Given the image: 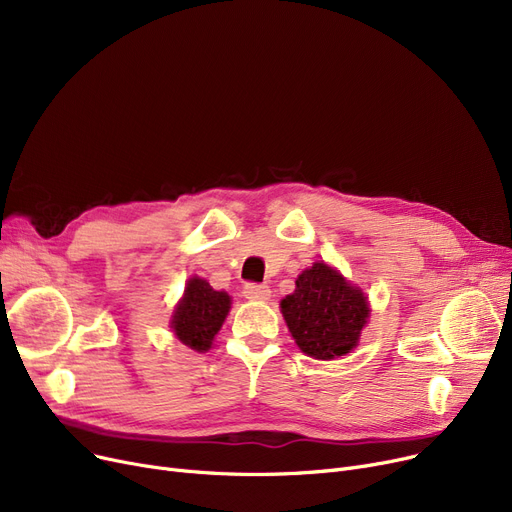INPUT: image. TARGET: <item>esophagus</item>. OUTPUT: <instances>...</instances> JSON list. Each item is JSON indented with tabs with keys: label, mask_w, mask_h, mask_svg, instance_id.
Wrapping results in <instances>:
<instances>
[{
	"label": "esophagus",
	"mask_w": 512,
	"mask_h": 512,
	"mask_svg": "<svg viewBox=\"0 0 512 512\" xmlns=\"http://www.w3.org/2000/svg\"><path fill=\"white\" fill-rule=\"evenodd\" d=\"M270 286H263V284H245L242 288V297L249 299V301H265L270 299Z\"/></svg>",
	"instance_id": "esophagus-1"
}]
</instances>
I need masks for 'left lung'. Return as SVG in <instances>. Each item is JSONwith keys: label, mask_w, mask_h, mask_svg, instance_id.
<instances>
[{"label": "left lung", "mask_w": 512, "mask_h": 512, "mask_svg": "<svg viewBox=\"0 0 512 512\" xmlns=\"http://www.w3.org/2000/svg\"><path fill=\"white\" fill-rule=\"evenodd\" d=\"M280 309L297 346L321 361L351 353L369 317L363 290L324 261L307 267Z\"/></svg>", "instance_id": "8db88e82"}]
</instances>
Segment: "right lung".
<instances>
[{
    "mask_svg": "<svg viewBox=\"0 0 512 512\" xmlns=\"http://www.w3.org/2000/svg\"><path fill=\"white\" fill-rule=\"evenodd\" d=\"M230 297L224 290H213L207 280L191 278L178 301L170 328L176 338L193 351L205 353L211 348L230 311Z\"/></svg>",
    "mask_w": 512,
    "mask_h": 512,
    "instance_id": "add662e5",
    "label": "right lung"
}]
</instances>
